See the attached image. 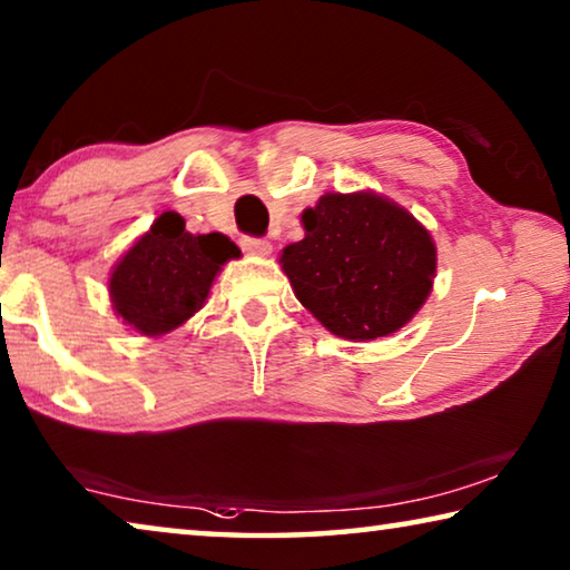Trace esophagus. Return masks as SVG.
I'll list each match as a JSON object with an SVG mask.
<instances>
[{"mask_svg":"<svg viewBox=\"0 0 570 570\" xmlns=\"http://www.w3.org/2000/svg\"><path fill=\"white\" fill-rule=\"evenodd\" d=\"M240 248L250 253V256H268L271 253V243L266 238H250V236H243L240 238Z\"/></svg>","mask_w":570,"mask_h":570,"instance_id":"obj_1","label":"esophagus"}]
</instances>
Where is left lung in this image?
<instances>
[{
	"label": "left lung",
	"instance_id": "1",
	"mask_svg": "<svg viewBox=\"0 0 570 570\" xmlns=\"http://www.w3.org/2000/svg\"><path fill=\"white\" fill-rule=\"evenodd\" d=\"M304 238L282 253L299 299L332 334L365 342L399 332L429 299L431 233L375 193H327L302 213Z\"/></svg>",
	"mask_w": 570,
	"mask_h": 570
}]
</instances>
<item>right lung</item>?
Instances as JSON below:
<instances>
[{
	"label": "right lung",
	"mask_w": 570,
	"mask_h": 570,
	"mask_svg": "<svg viewBox=\"0 0 570 570\" xmlns=\"http://www.w3.org/2000/svg\"><path fill=\"white\" fill-rule=\"evenodd\" d=\"M238 256V246L223 233L193 236L183 215L161 213L114 266L108 278L114 309L147 337L167 334L203 309L218 271Z\"/></svg>",
	"instance_id": "1"
}]
</instances>
